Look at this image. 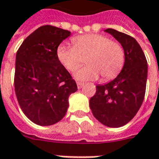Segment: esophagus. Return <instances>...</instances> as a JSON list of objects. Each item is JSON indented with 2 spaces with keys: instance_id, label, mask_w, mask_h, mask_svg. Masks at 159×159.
Masks as SVG:
<instances>
[{
  "instance_id": "34e87169",
  "label": "esophagus",
  "mask_w": 159,
  "mask_h": 159,
  "mask_svg": "<svg viewBox=\"0 0 159 159\" xmlns=\"http://www.w3.org/2000/svg\"><path fill=\"white\" fill-rule=\"evenodd\" d=\"M76 85H77V88H78V89H82L83 87V85H84V83H81V82H77V83H76Z\"/></svg>"
}]
</instances>
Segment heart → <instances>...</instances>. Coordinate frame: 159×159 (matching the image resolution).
I'll return each instance as SVG.
<instances>
[{"mask_svg":"<svg viewBox=\"0 0 159 159\" xmlns=\"http://www.w3.org/2000/svg\"><path fill=\"white\" fill-rule=\"evenodd\" d=\"M72 42L73 46H59L57 57L70 71L76 70L87 58L88 66L76 70L74 74L76 79L94 81L101 75L104 80L108 81L121 71L125 61V52L120 43L100 34L76 36Z\"/></svg>","mask_w":159,"mask_h":159,"instance_id":"obj_1","label":"heart"}]
</instances>
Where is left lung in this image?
Segmentation results:
<instances>
[{"label":"left lung","instance_id":"1","mask_svg":"<svg viewBox=\"0 0 159 159\" xmlns=\"http://www.w3.org/2000/svg\"><path fill=\"white\" fill-rule=\"evenodd\" d=\"M122 45L125 61L117 76L97 85L89 100L92 113L100 123L119 128L132 119L143 102L147 79V61L139 43L132 36L114 29L105 30Z\"/></svg>","mask_w":159,"mask_h":159}]
</instances>
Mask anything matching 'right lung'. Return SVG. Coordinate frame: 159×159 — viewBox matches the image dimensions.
I'll return each mask as SVG.
<instances>
[{
  "instance_id": "add662e5",
  "label": "right lung",
  "mask_w": 159,
  "mask_h": 159,
  "mask_svg": "<svg viewBox=\"0 0 159 159\" xmlns=\"http://www.w3.org/2000/svg\"><path fill=\"white\" fill-rule=\"evenodd\" d=\"M70 32L41 26L23 42L16 54L14 88L20 108L31 122L49 126L65 117L76 82L59 62L57 48Z\"/></svg>"
}]
</instances>
